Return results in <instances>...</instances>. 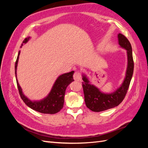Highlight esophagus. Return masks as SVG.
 <instances>
[{"label": "esophagus", "mask_w": 148, "mask_h": 148, "mask_svg": "<svg viewBox=\"0 0 148 148\" xmlns=\"http://www.w3.org/2000/svg\"><path fill=\"white\" fill-rule=\"evenodd\" d=\"M73 78L75 81H81L82 80V75L79 71H76L73 75Z\"/></svg>", "instance_id": "obj_1"}]
</instances>
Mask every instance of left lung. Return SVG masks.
I'll use <instances>...</instances> for the list:
<instances>
[{"instance_id": "8db88e82", "label": "left lung", "mask_w": 148, "mask_h": 148, "mask_svg": "<svg viewBox=\"0 0 148 148\" xmlns=\"http://www.w3.org/2000/svg\"><path fill=\"white\" fill-rule=\"evenodd\" d=\"M119 44L121 47L127 50L128 65L126 75L122 85L114 92H102L95 85L91 84L86 76L83 75L82 86L86 107L93 112H101L119 106L127 95L133 73L134 62L132 48L128 39L122 34H118Z\"/></svg>"}]
</instances>
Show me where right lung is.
Returning a JSON list of instances; mask_svg holds the SVG:
<instances>
[{"label":"right lung","instance_id":"obj_1","mask_svg":"<svg viewBox=\"0 0 148 148\" xmlns=\"http://www.w3.org/2000/svg\"><path fill=\"white\" fill-rule=\"evenodd\" d=\"M29 39V37L28 38H25L23 41V43L25 44L27 42ZM23 46V44H22L21 46ZM20 53V51L18 52V54L17 56V59L15 65V70L17 86L18 89V91L21 99L23 101L25 104L27 105L31 109L39 112L40 113L48 114H54L57 113L64 107V96L66 88L71 82L74 81L73 78L74 71H71L69 73H66L60 75L56 79L55 83L53 85L51 92H49L46 97L39 101H32L29 100L28 98H27V97H26L24 95L17 80L16 69Z\"/></svg>","mask_w":148,"mask_h":148}]
</instances>
